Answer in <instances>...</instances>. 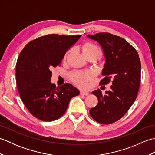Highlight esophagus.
<instances>
[{"mask_svg":"<svg viewBox=\"0 0 155 155\" xmlns=\"http://www.w3.org/2000/svg\"><path fill=\"white\" fill-rule=\"evenodd\" d=\"M80 94L81 95H85V96H87V95L88 94V92H86V91H81Z\"/></svg>","mask_w":155,"mask_h":155,"instance_id":"obj_1","label":"esophagus"}]
</instances>
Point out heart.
Segmentation results:
<instances>
[{"label":"heart","instance_id":"b5f03b06","mask_svg":"<svg viewBox=\"0 0 155 155\" xmlns=\"http://www.w3.org/2000/svg\"><path fill=\"white\" fill-rule=\"evenodd\" d=\"M81 51L85 57H89L91 56H94L98 58L101 55V51L97 45L92 43L91 42H87L82 46ZM68 52H67L64 56V60L67 59ZM71 80L76 86L80 88H87V84L93 79V76L89 72L75 71L72 72L70 76Z\"/></svg>","mask_w":155,"mask_h":155}]
</instances>
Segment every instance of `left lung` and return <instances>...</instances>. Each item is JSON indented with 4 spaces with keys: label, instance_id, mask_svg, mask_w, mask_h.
Segmentation results:
<instances>
[{
    "label": "left lung",
    "instance_id": "obj_1",
    "mask_svg": "<svg viewBox=\"0 0 155 155\" xmlns=\"http://www.w3.org/2000/svg\"><path fill=\"white\" fill-rule=\"evenodd\" d=\"M88 37L99 43L106 58L100 85L111 83L108 91L100 89L93 93L98 98L96 107L89 113L93 119L103 124L113 123L126 114L135 101L140 83L141 64L138 52L132 45L118 36L99 32Z\"/></svg>",
    "mask_w": 155,
    "mask_h": 155
}]
</instances>
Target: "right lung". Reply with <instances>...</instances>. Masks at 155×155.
<instances>
[{
    "label": "right lung",
    "instance_id": "obj_1",
    "mask_svg": "<svg viewBox=\"0 0 155 155\" xmlns=\"http://www.w3.org/2000/svg\"><path fill=\"white\" fill-rule=\"evenodd\" d=\"M81 36H42L29 42L20 53L16 64V87L23 104L38 119H58L71 98L79 94V91L71 84L57 87L51 78V69L60 67L66 52Z\"/></svg>",
    "mask_w": 155,
    "mask_h": 155
}]
</instances>
